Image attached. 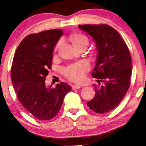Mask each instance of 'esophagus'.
<instances>
[{"instance_id": "34e87169", "label": "esophagus", "mask_w": 146, "mask_h": 146, "mask_svg": "<svg viewBox=\"0 0 146 146\" xmlns=\"http://www.w3.org/2000/svg\"><path fill=\"white\" fill-rule=\"evenodd\" d=\"M81 88V86H79V85H72V89L73 90H78V89H79V88Z\"/></svg>"}]
</instances>
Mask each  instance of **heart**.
<instances>
[{"instance_id":"b5f03b06","label":"heart","mask_w":146,"mask_h":146,"mask_svg":"<svg viewBox=\"0 0 146 146\" xmlns=\"http://www.w3.org/2000/svg\"><path fill=\"white\" fill-rule=\"evenodd\" d=\"M69 39L73 46L77 49H79L82 47L86 48L89 43V39L88 37L82 33H74L69 36ZM61 43V41L58 42L56 48L60 46ZM89 69L90 65L87 61L82 60L67 66L64 69L63 73L69 80L80 83L85 78V74Z\"/></svg>"}]
</instances>
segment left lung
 <instances>
[{"label":"left lung","instance_id":"obj_1","mask_svg":"<svg viewBox=\"0 0 146 146\" xmlns=\"http://www.w3.org/2000/svg\"><path fill=\"white\" fill-rule=\"evenodd\" d=\"M78 28L93 38L98 52L92 76L101 86L92 84L94 98L88 102L91 110L99 114L115 108L126 94L130 84V51L117 31L106 24L79 25Z\"/></svg>","mask_w":146,"mask_h":146}]
</instances>
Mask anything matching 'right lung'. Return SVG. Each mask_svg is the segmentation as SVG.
<instances>
[{"mask_svg": "<svg viewBox=\"0 0 146 146\" xmlns=\"http://www.w3.org/2000/svg\"><path fill=\"white\" fill-rule=\"evenodd\" d=\"M63 33L62 30L54 29L28 35L17 47L13 58L11 77L17 98L30 115L39 121L54 118L66 94L71 91L64 82L55 88L45 83L54 48Z\"/></svg>", "mask_w": 146, "mask_h": 146, "instance_id": "add662e5", "label": "right lung"}]
</instances>
